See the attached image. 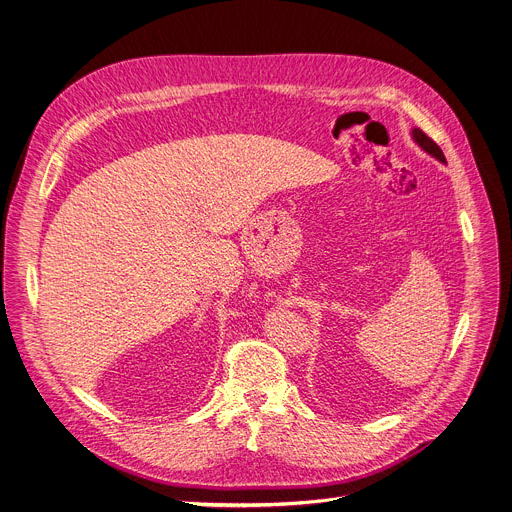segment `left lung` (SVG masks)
<instances>
[{
	"mask_svg": "<svg viewBox=\"0 0 512 512\" xmlns=\"http://www.w3.org/2000/svg\"><path fill=\"white\" fill-rule=\"evenodd\" d=\"M412 138H414L416 145L421 147L423 151H427L429 155H433V157H435V159H439L441 163H447V161H445L443 151L439 149V145L433 141V138H429L421 128H414V130H412Z\"/></svg>",
	"mask_w": 512,
	"mask_h": 512,
	"instance_id": "8db88e82",
	"label": "left lung"
}]
</instances>
